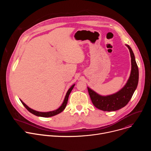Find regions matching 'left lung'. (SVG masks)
Here are the masks:
<instances>
[{
    "label": "left lung",
    "mask_w": 151,
    "mask_h": 151,
    "mask_svg": "<svg viewBox=\"0 0 151 151\" xmlns=\"http://www.w3.org/2000/svg\"><path fill=\"white\" fill-rule=\"evenodd\" d=\"M130 52L132 71L130 76L124 87L118 93L107 96H101L88 88V91L94 106L103 111H115L126 106L132 99L139 82V69L134 53L130 47L126 45Z\"/></svg>",
    "instance_id": "obj_1"
}]
</instances>
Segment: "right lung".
<instances>
[{
    "label": "right lung",
    "mask_w": 151,
    "mask_h": 151,
    "mask_svg": "<svg viewBox=\"0 0 151 151\" xmlns=\"http://www.w3.org/2000/svg\"><path fill=\"white\" fill-rule=\"evenodd\" d=\"M75 86V84L73 85L72 87L69 89V90L68 91L67 93H66V97L65 98H64V101L63 103V104H61V106L59 107V108L55 111H51V112H37V111H34L32 109H30V107H29L25 103H24L22 101H21L20 100V101H21V103H23V104L24 105V106L26 107V108L32 114H33V115H36V116H42V117H51V116H54V115H56L58 114H60V112H61L64 109H65V107L67 105V103H68V98H69V94L70 93H71L72 90H73V87Z\"/></svg>",
    "instance_id": "add662e5"
}]
</instances>
